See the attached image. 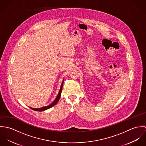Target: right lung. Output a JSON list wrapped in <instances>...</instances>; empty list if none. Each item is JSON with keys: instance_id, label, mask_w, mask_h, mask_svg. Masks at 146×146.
I'll return each instance as SVG.
<instances>
[{"instance_id": "right-lung-1", "label": "right lung", "mask_w": 146, "mask_h": 146, "mask_svg": "<svg viewBox=\"0 0 146 146\" xmlns=\"http://www.w3.org/2000/svg\"><path fill=\"white\" fill-rule=\"evenodd\" d=\"M63 84V80L62 84H61V88H60L59 93H58V95H57L56 98L54 100V101L51 104L48 105V106L42 107V108H31V107H30V108L32 109V110H34V111H43L46 110H47V109H48V108H51L52 107H53V106H54L55 104H56L58 102V101H59V100H60V98L62 90Z\"/></svg>"}]
</instances>
